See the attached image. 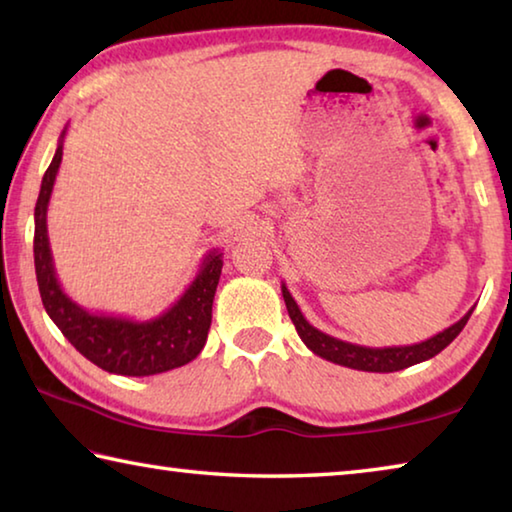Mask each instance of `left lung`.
Segmentation results:
<instances>
[{
  "mask_svg": "<svg viewBox=\"0 0 512 512\" xmlns=\"http://www.w3.org/2000/svg\"><path fill=\"white\" fill-rule=\"evenodd\" d=\"M282 298H284V305H287L293 325L298 329V336L311 352L332 363H339V366L363 370V372H397V370L415 366V363H422L431 357H436L438 352H443L447 345L461 334V329L465 327V323L470 320L474 311L472 307L461 320H458V323L443 329V332H438L436 336H431V339L422 343L393 345V348H366V345L334 339V336L320 332V329L311 325L309 320L302 316L298 302L293 300L287 284H282Z\"/></svg>",
  "mask_w": 512,
  "mask_h": 512,
  "instance_id": "left-lung-1",
  "label": "left lung"
}]
</instances>
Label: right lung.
<instances>
[{"label":"right lung","instance_id":"add662e5","mask_svg":"<svg viewBox=\"0 0 512 512\" xmlns=\"http://www.w3.org/2000/svg\"><path fill=\"white\" fill-rule=\"evenodd\" d=\"M65 133L67 126L60 133L54 160L42 176L36 214H33L36 216L33 259H36L42 305L65 339L85 359H90L94 366L106 372L126 377H149L185 366L201 354L207 341L212 323V302L223 268V253L210 250L183 296L160 316L149 320L99 314V311H88L79 302H74L60 287L47 235L49 198L54 192L60 160H63Z\"/></svg>","mask_w":512,"mask_h":512}]
</instances>
